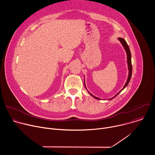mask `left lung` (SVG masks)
<instances>
[{
  "label": "left lung",
  "instance_id": "left-lung-1",
  "mask_svg": "<svg viewBox=\"0 0 155 155\" xmlns=\"http://www.w3.org/2000/svg\"><path fill=\"white\" fill-rule=\"evenodd\" d=\"M118 38V40H120V41L121 42V43L122 44V45H123V47H124V50H125V51H126V54H127V66H128V70H129V74H128V77H127V81H126V83H125V84L124 85V87H123V89L122 90H121L116 95H115L113 97H112V98H110V99H108V100H109V101H110V100H112V99H113L114 98H115L117 96H118L124 89V88L127 86V85L128 84V83H129V82L130 81V78H131V76H132V64H131V53H130V49H129V46L127 45V43H126V41H125V40L124 39V38ZM84 87H85V88L86 89V85H85V82H84ZM87 90V89H86ZM87 92L89 93L90 94V95L92 96V97H93L94 98H95V99H98V100H101V98H99V97H96V96H94V95H93L91 93H90L89 91H87Z\"/></svg>",
  "mask_w": 155,
  "mask_h": 155
}]
</instances>
